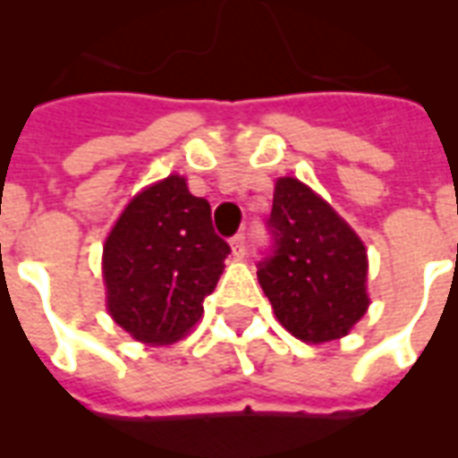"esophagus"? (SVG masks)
Returning a JSON list of instances; mask_svg holds the SVG:
<instances>
[{
    "mask_svg": "<svg viewBox=\"0 0 458 458\" xmlns=\"http://www.w3.org/2000/svg\"><path fill=\"white\" fill-rule=\"evenodd\" d=\"M230 250H233V254H235L237 259L244 257V251H247V240H244V235L233 237V240H230Z\"/></svg>",
    "mask_w": 458,
    "mask_h": 458,
    "instance_id": "1",
    "label": "esophagus"
}]
</instances>
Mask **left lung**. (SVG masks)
Returning a JSON list of instances; mask_svg holds the SVG:
<instances>
[{
	"label": "left lung",
	"instance_id": "left-lung-1",
	"mask_svg": "<svg viewBox=\"0 0 458 458\" xmlns=\"http://www.w3.org/2000/svg\"><path fill=\"white\" fill-rule=\"evenodd\" d=\"M271 228L276 251L257 276L280 326L306 344L352 333L370 306L369 250L356 230L293 175L276 180Z\"/></svg>",
	"mask_w": 458,
	"mask_h": 458
}]
</instances>
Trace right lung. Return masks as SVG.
Segmentation results:
<instances>
[{
    "mask_svg": "<svg viewBox=\"0 0 458 458\" xmlns=\"http://www.w3.org/2000/svg\"><path fill=\"white\" fill-rule=\"evenodd\" d=\"M230 247L216 235L211 207L185 175L142 187L111 225L102 250L106 311L135 342L165 347L204 313Z\"/></svg>",
    "mask_w": 458,
    "mask_h": 458,
    "instance_id": "right-lung-1",
    "label": "right lung"
}]
</instances>
